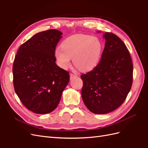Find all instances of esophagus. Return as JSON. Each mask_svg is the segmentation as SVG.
<instances>
[{
  "instance_id": "1",
  "label": "esophagus",
  "mask_w": 148,
  "mask_h": 148,
  "mask_svg": "<svg viewBox=\"0 0 148 148\" xmlns=\"http://www.w3.org/2000/svg\"><path fill=\"white\" fill-rule=\"evenodd\" d=\"M70 79H73V78H75V77H77V76H76V75H74V74H73V73H71V74L70 75Z\"/></svg>"
}]
</instances>
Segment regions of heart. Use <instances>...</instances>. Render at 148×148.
I'll list each match as a JSON object with an SVG mask.
<instances>
[{
  "label": "heart",
  "instance_id": "b5f03b06",
  "mask_svg": "<svg viewBox=\"0 0 148 148\" xmlns=\"http://www.w3.org/2000/svg\"><path fill=\"white\" fill-rule=\"evenodd\" d=\"M56 49L57 64L66 68L73 57V64L83 71L92 70L97 65L102 51V44L96 37L78 34L66 38Z\"/></svg>",
  "mask_w": 148,
  "mask_h": 148
}]
</instances>
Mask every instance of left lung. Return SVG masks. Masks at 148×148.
Masks as SVG:
<instances>
[{
  "label": "left lung",
  "instance_id": "1",
  "mask_svg": "<svg viewBox=\"0 0 148 148\" xmlns=\"http://www.w3.org/2000/svg\"><path fill=\"white\" fill-rule=\"evenodd\" d=\"M103 38L105 47L99 64L81 75L83 101L87 108L96 114H106L119 107L133 82V63L125 44L112 33L103 34Z\"/></svg>",
  "mask_w": 148,
  "mask_h": 148
}]
</instances>
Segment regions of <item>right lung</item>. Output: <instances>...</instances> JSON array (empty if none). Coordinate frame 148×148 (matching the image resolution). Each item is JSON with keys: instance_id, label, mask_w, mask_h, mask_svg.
Segmentation results:
<instances>
[{"instance_id": "1", "label": "right lung", "mask_w": 148, "mask_h": 148, "mask_svg": "<svg viewBox=\"0 0 148 148\" xmlns=\"http://www.w3.org/2000/svg\"><path fill=\"white\" fill-rule=\"evenodd\" d=\"M62 35L57 29L34 34L20 47L13 62L15 91L22 104L36 114L54 110L69 82V73L56 63L54 52Z\"/></svg>"}]
</instances>
